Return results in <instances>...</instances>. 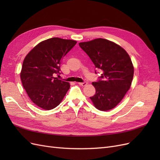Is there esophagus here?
Here are the masks:
<instances>
[{"mask_svg": "<svg viewBox=\"0 0 160 160\" xmlns=\"http://www.w3.org/2000/svg\"><path fill=\"white\" fill-rule=\"evenodd\" d=\"M78 84H79V85L85 87V86L87 85V84H88V83H87V82H83V83H78Z\"/></svg>", "mask_w": 160, "mask_h": 160, "instance_id": "esophagus-1", "label": "esophagus"}]
</instances>
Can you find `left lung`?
Listing matches in <instances>:
<instances>
[{
	"label": "left lung",
	"instance_id": "left-lung-1",
	"mask_svg": "<svg viewBox=\"0 0 160 160\" xmlns=\"http://www.w3.org/2000/svg\"><path fill=\"white\" fill-rule=\"evenodd\" d=\"M79 45L95 68L102 71L99 79L92 83L96 92L90 98L91 100L100 111L114 108L132 85L134 69L129 55L122 47L101 38L79 42Z\"/></svg>",
	"mask_w": 160,
	"mask_h": 160
}]
</instances>
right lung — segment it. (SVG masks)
I'll list each match as a JSON object with an SVG mask.
<instances>
[{
    "mask_svg": "<svg viewBox=\"0 0 160 160\" xmlns=\"http://www.w3.org/2000/svg\"><path fill=\"white\" fill-rule=\"evenodd\" d=\"M77 43L76 41L53 37L38 43L23 61L21 79L32 102L43 109L59 105L70 84L58 79L61 61Z\"/></svg>",
    "mask_w": 160,
    "mask_h": 160,
    "instance_id": "1",
    "label": "right lung"
}]
</instances>
